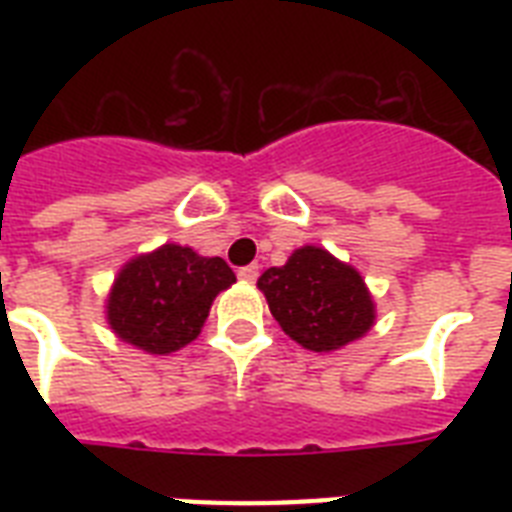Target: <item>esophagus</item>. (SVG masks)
I'll return each instance as SVG.
<instances>
[{"mask_svg": "<svg viewBox=\"0 0 512 512\" xmlns=\"http://www.w3.org/2000/svg\"><path fill=\"white\" fill-rule=\"evenodd\" d=\"M257 276H260L257 265H247V268H241V271H239V279L244 281V284H255Z\"/></svg>", "mask_w": 512, "mask_h": 512, "instance_id": "1", "label": "esophagus"}]
</instances>
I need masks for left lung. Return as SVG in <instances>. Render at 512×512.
Segmentation results:
<instances>
[{
    "mask_svg": "<svg viewBox=\"0 0 512 512\" xmlns=\"http://www.w3.org/2000/svg\"><path fill=\"white\" fill-rule=\"evenodd\" d=\"M257 289L284 335L316 353L361 340L377 321V305L361 273L313 244L295 249L281 268H268Z\"/></svg>",
    "mask_w": 512,
    "mask_h": 512,
    "instance_id": "left-lung-1",
    "label": "left lung"
}]
</instances>
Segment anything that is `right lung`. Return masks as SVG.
<instances>
[{"mask_svg": "<svg viewBox=\"0 0 512 512\" xmlns=\"http://www.w3.org/2000/svg\"><path fill=\"white\" fill-rule=\"evenodd\" d=\"M236 281L223 257L162 244L127 260L106 297L114 335L151 356H170L201 335L215 297Z\"/></svg>", "mask_w": 512, "mask_h": 512, "instance_id": "1", "label": "right lung"}]
</instances>
